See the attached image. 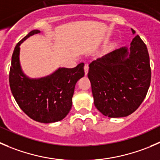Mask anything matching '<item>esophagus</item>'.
Here are the masks:
<instances>
[{"instance_id": "obj_1", "label": "esophagus", "mask_w": 160, "mask_h": 160, "mask_svg": "<svg viewBox=\"0 0 160 160\" xmlns=\"http://www.w3.org/2000/svg\"><path fill=\"white\" fill-rule=\"evenodd\" d=\"M88 69H89V66H88V63L84 65V72H85V75L88 73Z\"/></svg>"}]
</instances>
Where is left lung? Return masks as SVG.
<instances>
[{"instance_id": "8db88e82", "label": "left lung", "mask_w": 160, "mask_h": 160, "mask_svg": "<svg viewBox=\"0 0 160 160\" xmlns=\"http://www.w3.org/2000/svg\"><path fill=\"white\" fill-rule=\"evenodd\" d=\"M88 77L94 105L100 112L110 118L129 116L140 106L150 86L146 45L137 35L130 48H120L93 61Z\"/></svg>"}]
</instances>
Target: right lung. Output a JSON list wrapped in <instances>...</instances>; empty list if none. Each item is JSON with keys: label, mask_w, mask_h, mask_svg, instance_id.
<instances>
[{"label": "right lung", "mask_w": 160, "mask_h": 160, "mask_svg": "<svg viewBox=\"0 0 160 160\" xmlns=\"http://www.w3.org/2000/svg\"><path fill=\"white\" fill-rule=\"evenodd\" d=\"M41 31L29 32L14 49L9 83L17 104L29 117L40 123H50L64 119L72 108L75 85L84 76V63L75 68H58L53 73L41 78H29L23 72L19 54L22 43Z\"/></svg>", "instance_id": "right-lung-1"}]
</instances>
